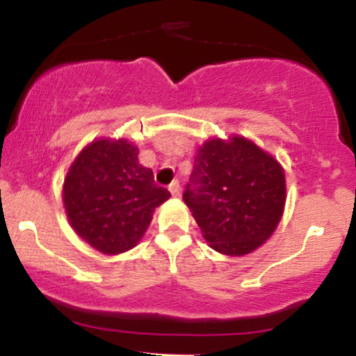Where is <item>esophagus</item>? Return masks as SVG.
<instances>
[{
	"label": "esophagus",
	"instance_id": "1",
	"mask_svg": "<svg viewBox=\"0 0 356 356\" xmlns=\"http://www.w3.org/2000/svg\"><path fill=\"white\" fill-rule=\"evenodd\" d=\"M169 191L170 194L174 195V197H179L181 195V184H179V181H172L169 184Z\"/></svg>",
	"mask_w": 356,
	"mask_h": 356
}]
</instances>
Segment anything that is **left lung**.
I'll list each match as a JSON object with an SVG mask.
<instances>
[{
  "label": "left lung",
  "instance_id": "8db88e82",
  "mask_svg": "<svg viewBox=\"0 0 356 356\" xmlns=\"http://www.w3.org/2000/svg\"><path fill=\"white\" fill-rule=\"evenodd\" d=\"M182 197L214 251L244 256L280 224L284 170L248 138H212L199 147Z\"/></svg>",
  "mask_w": 356,
  "mask_h": 356
}]
</instances>
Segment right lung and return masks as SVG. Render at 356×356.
Returning <instances> with one entry per match:
<instances>
[{
  "instance_id": "add662e5",
  "label": "right lung",
  "mask_w": 356,
  "mask_h": 356,
  "mask_svg": "<svg viewBox=\"0 0 356 356\" xmlns=\"http://www.w3.org/2000/svg\"><path fill=\"white\" fill-rule=\"evenodd\" d=\"M170 197L154 172L138 164L125 138H100L85 147L65 177L63 204L72 227L104 254L137 246L155 207Z\"/></svg>"
}]
</instances>
